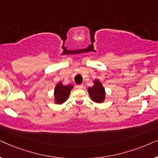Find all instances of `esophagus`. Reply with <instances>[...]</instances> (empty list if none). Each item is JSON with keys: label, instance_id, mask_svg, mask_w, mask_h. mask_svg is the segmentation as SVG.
Returning a JSON list of instances; mask_svg holds the SVG:
<instances>
[{"label": "esophagus", "instance_id": "34e87169", "mask_svg": "<svg viewBox=\"0 0 158 158\" xmlns=\"http://www.w3.org/2000/svg\"><path fill=\"white\" fill-rule=\"evenodd\" d=\"M77 88H79V89H83V84H81V85H77Z\"/></svg>", "mask_w": 158, "mask_h": 158}]
</instances>
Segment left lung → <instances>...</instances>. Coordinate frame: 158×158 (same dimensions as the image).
I'll return each mask as SVG.
<instances>
[{
  "mask_svg": "<svg viewBox=\"0 0 158 158\" xmlns=\"http://www.w3.org/2000/svg\"><path fill=\"white\" fill-rule=\"evenodd\" d=\"M94 85L88 88L90 98L96 103H102L105 100L106 92L102 83L99 80L94 81Z\"/></svg>",
  "mask_w": 158,
  "mask_h": 158,
  "instance_id": "obj_1",
  "label": "left lung"
}]
</instances>
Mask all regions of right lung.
<instances>
[{"label":"right lung","mask_w":158,"mask_h":158,"mask_svg":"<svg viewBox=\"0 0 158 158\" xmlns=\"http://www.w3.org/2000/svg\"><path fill=\"white\" fill-rule=\"evenodd\" d=\"M73 88V85H64L62 82L58 83L55 88L54 96H55V102L57 104H62L68 100L70 96V90Z\"/></svg>","instance_id":"add662e5"}]
</instances>
